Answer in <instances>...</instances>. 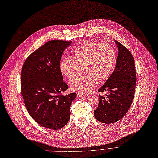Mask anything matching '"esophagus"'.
<instances>
[{"label": "esophagus", "mask_w": 158, "mask_h": 158, "mask_svg": "<svg viewBox=\"0 0 158 158\" xmlns=\"http://www.w3.org/2000/svg\"><path fill=\"white\" fill-rule=\"evenodd\" d=\"M77 96L79 97H82V98H86L88 96V94L86 93H78Z\"/></svg>", "instance_id": "34e87169"}]
</instances>
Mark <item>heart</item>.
I'll return each mask as SVG.
<instances>
[{
  "label": "heart",
  "instance_id": "heart-1",
  "mask_svg": "<svg viewBox=\"0 0 158 158\" xmlns=\"http://www.w3.org/2000/svg\"><path fill=\"white\" fill-rule=\"evenodd\" d=\"M117 52L109 43L90 41L75 49L73 57L64 58L60 64L62 74L68 79L73 78L84 66V73L70 81L73 91L85 93L93 89L99 82L106 81L113 74L117 64Z\"/></svg>",
  "mask_w": 158,
  "mask_h": 158
}]
</instances>
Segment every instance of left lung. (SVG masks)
I'll use <instances>...</instances> for the list:
<instances>
[{
  "instance_id": "obj_1",
  "label": "left lung",
  "mask_w": 158,
  "mask_h": 158,
  "mask_svg": "<svg viewBox=\"0 0 158 158\" xmlns=\"http://www.w3.org/2000/svg\"><path fill=\"white\" fill-rule=\"evenodd\" d=\"M118 49L116 67L113 74L99 92L107 91L100 96L98 108L94 111L95 118L106 124L122 118L132 103L135 90L136 74L134 57L126 47L114 40Z\"/></svg>"
}]
</instances>
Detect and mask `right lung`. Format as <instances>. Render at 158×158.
Here are the masks:
<instances>
[{
	"instance_id": "right-lung-1",
	"label": "right lung",
	"mask_w": 158,
	"mask_h": 158,
	"mask_svg": "<svg viewBox=\"0 0 158 158\" xmlns=\"http://www.w3.org/2000/svg\"><path fill=\"white\" fill-rule=\"evenodd\" d=\"M72 41L52 40L28 56L21 76V94L30 116L41 126L63 128L70 116L76 93L62 95L68 89L60 69L63 52Z\"/></svg>"
}]
</instances>
